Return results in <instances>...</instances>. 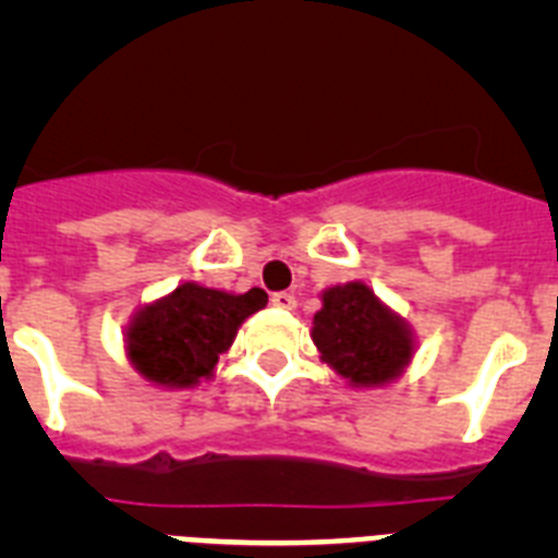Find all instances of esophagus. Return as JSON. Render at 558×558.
<instances>
[{
	"mask_svg": "<svg viewBox=\"0 0 558 558\" xmlns=\"http://www.w3.org/2000/svg\"><path fill=\"white\" fill-rule=\"evenodd\" d=\"M270 304L279 310H293L295 307V295L288 293V290H282V293H274L270 295Z\"/></svg>",
	"mask_w": 558,
	"mask_h": 558,
	"instance_id": "1",
	"label": "esophagus"
}]
</instances>
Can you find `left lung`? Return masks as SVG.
<instances>
[{
    "label": "left lung",
    "mask_w": 558,
    "mask_h": 558,
    "mask_svg": "<svg viewBox=\"0 0 558 558\" xmlns=\"http://www.w3.org/2000/svg\"><path fill=\"white\" fill-rule=\"evenodd\" d=\"M322 302L310 335L324 363L349 386L377 388L405 372L413 357L411 327L368 284H335L324 290Z\"/></svg>",
    "instance_id": "left-lung-1"
}]
</instances>
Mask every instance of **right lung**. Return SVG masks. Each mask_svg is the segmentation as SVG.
<instances>
[{
	"instance_id": "add662e5",
	"label": "right lung",
	"mask_w": 558,
	"mask_h": 558,
	"mask_svg": "<svg viewBox=\"0 0 558 558\" xmlns=\"http://www.w3.org/2000/svg\"><path fill=\"white\" fill-rule=\"evenodd\" d=\"M268 304L265 290L234 295L184 282L133 315L128 357L145 379L165 388H192L209 379L229 352L240 324Z\"/></svg>"
}]
</instances>
